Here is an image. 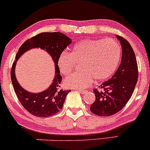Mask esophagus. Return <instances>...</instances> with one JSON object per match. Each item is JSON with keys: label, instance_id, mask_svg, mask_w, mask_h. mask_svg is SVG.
I'll return each mask as SVG.
<instances>
[{"label": "esophagus", "instance_id": "esophagus-1", "mask_svg": "<svg viewBox=\"0 0 150 150\" xmlns=\"http://www.w3.org/2000/svg\"><path fill=\"white\" fill-rule=\"evenodd\" d=\"M78 92L80 93V94H85L86 92H87V91L86 90H78Z\"/></svg>", "mask_w": 150, "mask_h": 150}]
</instances>
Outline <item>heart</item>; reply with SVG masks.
<instances>
[{
  "label": "heart",
  "instance_id": "heart-1",
  "mask_svg": "<svg viewBox=\"0 0 150 150\" xmlns=\"http://www.w3.org/2000/svg\"><path fill=\"white\" fill-rule=\"evenodd\" d=\"M120 53V46L113 39H84L76 43L69 54L63 52L58 60V69L65 75L73 70L75 62H80L81 70L67 77L65 85L82 89L94 80L99 82L108 80L116 71Z\"/></svg>",
  "mask_w": 150,
  "mask_h": 150
}]
</instances>
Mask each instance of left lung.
Masks as SVG:
<instances>
[{"mask_svg":"<svg viewBox=\"0 0 150 150\" xmlns=\"http://www.w3.org/2000/svg\"><path fill=\"white\" fill-rule=\"evenodd\" d=\"M122 48L120 64L109 80L94 89L95 101L90 110L99 116H110L118 113L131 97L137 84L138 72L136 57L129 42L116 36Z\"/></svg>","mask_w":150,"mask_h":150,"instance_id":"1","label":"left lung"}]
</instances>
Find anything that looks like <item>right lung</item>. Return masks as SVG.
Returning <instances> with one entry per match:
<instances>
[{
    "instance_id": "1",
    "label": "right lung",
    "mask_w": 150,
    "mask_h": 150,
    "mask_svg": "<svg viewBox=\"0 0 150 150\" xmlns=\"http://www.w3.org/2000/svg\"><path fill=\"white\" fill-rule=\"evenodd\" d=\"M72 39L61 32H44L31 38L20 46L15 57L10 73L15 92L24 108L37 117H49L59 112L63 108L66 96L70 90L61 89L62 77L58 67V60ZM32 48L44 50L51 56L55 65V76L51 85L41 93H34L24 89L16 80L15 66L18 59Z\"/></svg>"
}]
</instances>
